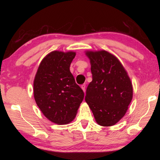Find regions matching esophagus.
Listing matches in <instances>:
<instances>
[{
    "mask_svg": "<svg viewBox=\"0 0 160 160\" xmlns=\"http://www.w3.org/2000/svg\"><path fill=\"white\" fill-rule=\"evenodd\" d=\"M81 88H82V90H83L84 92H85V84H83V85H81Z\"/></svg>",
    "mask_w": 160,
    "mask_h": 160,
    "instance_id": "obj_1",
    "label": "esophagus"
}]
</instances>
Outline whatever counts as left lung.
Masks as SVG:
<instances>
[{
  "label": "left lung",
  "mask_w": 160,
  "mask_h": 160,
  "mask_svg": "<svg viewBox=\"0 0 160 160\" xmlns=\"http://www.w3.org/2000/svg\"><path fill=\"white\" fill-rule=\"evenodd\" d=\"M92 81L86 90L85 102L102 126L115 125L128 110L132 85L128 72L114 55L105 50L86 51Z\"/></svg>",
  "instance_id": "obj_1"
}]
</instances>
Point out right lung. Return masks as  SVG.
<instances>
[{
	"label": "right lung",
	"mask_w": 160,
	"mask_h": 160,
	"mask_svg": "<svg viewBox=\"0 0 160 160\" xmlns=\"http://www.w3.org/2000/svg\"><path fill=\"white\" fill-rule=\"evenodd\" d=\"M74 51H53L42 59L34 80V97L46 118L58 125L71 122L84 98L70 66Z\"/></svg>",
	"instance_id": "add662e5"
}]
</instances>
